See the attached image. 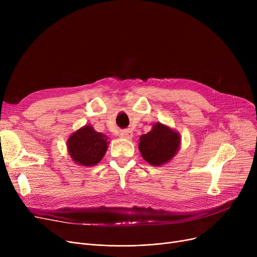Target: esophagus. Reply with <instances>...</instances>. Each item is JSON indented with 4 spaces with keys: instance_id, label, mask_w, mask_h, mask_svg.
Returning <instances> with one entry per match:
<instances>
[{
    "instance_id": "1",
    "label": "esophagus",
    "mask_w": 257,
    "mask_h": 257,
    "mask_svg": "<svg viewBox=\"0 0 257 257\" xmlns=\"http://www.w3.org/2000/svg\"><path fill=\"white\" fill-rule=\"evenodd\" d=\"M119 137L123 138V139H126V140H130L132 137H133V133L130 131V130H120L119 132Z\"/></svg>"
}]
</instances>
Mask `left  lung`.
<instances>
[{
    "label": "left lung",
    "instance_id": "1",
    "mask_svg": "<svg viewBox=\"0 0 257 257\" xmlns=\"http://www.w3.org/2000/svg\"><path fill=\"white\" fill-rule=\"evenodd\" d=\"M180 137L169 127L157 123L153 129L141 137L139 150L146 161L152 166H161L176 154Z\"/></svg>",
    "mask_w": 257,
    "mask_h": 257
}]
</instances>
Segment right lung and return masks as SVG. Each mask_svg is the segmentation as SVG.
I'll return each instance as SVG.
<instances>
[{
    "label": "right lung",
    "instance_id": "1",
    "mask_svg": "<svg viewBox=\"0 0 257 257\" xmlns=\"http://www.w3.org/2000/svg\"><path fill=\"white\" fill-rule=\"evenodd\" d=\"M109 142L103 133L91 126H85L73 133L67 141V148L75 163L90 167L96 166L103 158Z\"/></svg>",
    "mask_w": 257,
    "mask_h": 257
}]
</instances>
